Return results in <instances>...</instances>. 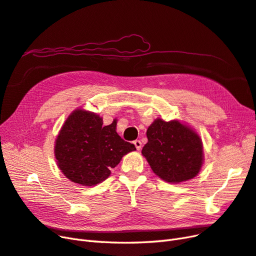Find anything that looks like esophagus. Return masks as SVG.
Wrapping results in <instances>:
<instances>
[{
	"instance_id": "1",
	"label": "esophagus",
	"mask_w": 256,
	"mask_h": 256,
	"mask_svg": "<svg viewBox=\"0 0 256 256\" xmlns=\"http://www.w3.org/2000/svg\"><path fill=\"white\" fill-rule=\"evenodd\" d=\"M134 144L136 145V148L138 150H141V147H142V142H141L140 140H136V141L134 142Z\"/></svg>"
}]
</instances>
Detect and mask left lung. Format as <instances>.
<instances>
[{"mask_svg":"<svg viewBox=\"0 0 256 256\" xmlns=\"http://www.w3.org/2000/svg\"><path fill=\"white\" fill-rule=\"evenodd\" d=\"M143 156L154 171L168 182L196 177L203 164L202 141L196 132L177 120H154L147 129Z\"/></svg>","mask_w":256,"mask_h":256,"instance_id":"left-lung-1","label":"left lung"}]
</instances>
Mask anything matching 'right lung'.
I'll list each match as a JSON object with an SVG mask.
<instances>
[{
	"label": "right lung",
	"mask_w": 256,
	"mask_h": 256,
	"mask_svg": "<svg viewBox=\"0 0 256 256\" xmlns=\"http://www.w3.org/2000/svg\"><path fill=\"white\" fill-rule=\"evenodd\" d=\"M102 125L99 115L76 110L62 127L54 152L68 180L82 186L97 184L109 177L124 154L136 150L116 132V120Z\"/></svg>",
	"instance_id": "obj_1"
}]
</instances>
